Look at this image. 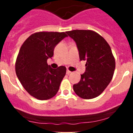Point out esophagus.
<instances>
[{
	"label": "esophagus",
	"mask_w": 133,
	"mask_h": 133,
	"mask_svg": "<svg viewBox=\"0 0 133 133\" xmlns=\"http://www.w3.org/2000/svg\"><path fill=\"white\" fill-rule=\"evenodd\" d=\"M71 73V72L70 71H69V70H67V71H66V75H69V74H70Z\"/></svg>",
	"instance_id": "1"
}]
</instances>
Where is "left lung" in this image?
I'll return each instance as SVG.
<instances>
[{
    "mask_svg": "<svg viewBox=\"0 0 133 133\" xmlns=\"http://www.w3.org/2000/svg\"><path fill=\"white\" fill-rule=\"evenodd\" d=\"M76 42L80 60H86L85 72L78 84L75 93L83 99L97 97L108 87L113 76L115 60L107 41L92 30L76 29L66 31Z\"/></svg>",
    "mask_w": 133,
    "mask_h": 133,
    "instance_id": "8db88e82",
    "label": "left lung"
}]
</instances>
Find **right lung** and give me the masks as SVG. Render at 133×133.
Wrapping results in <instances>:
<instances>
[{
  "instance_id": "add662e5",
  "label": "right lung",
  "mask_w": 133,
  "mask_h": 133,
  "mask_svg": "<svg viewBox=\"0 0 133 133\" xmlns=\"http://www.w3.org/2000/svg\"><path fill=\"white\" fill-rule=\"evenodd\" d=\"M66 37L65 32H37L31 35L21 46L15 62L16 74L33 97L48 100L58 92L66 68L52 69L47 60L53 56L56 45Z\"/></svg>"
}]
</instances>
